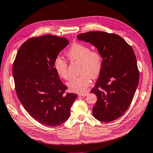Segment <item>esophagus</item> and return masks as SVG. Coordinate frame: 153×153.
<instances>
[{
	"mask_svg": "<svg viewBox=\"0 0 153 153\" xmlns=\"http://www.w3.org/2000/svg\"><path fill=\"white\" fill-rule=\"evenodd\" d=\"M88 92H82V93H79L78 94V96H86L87 95H88Z\"/></svg>",
	"mask_w": 153,
	"mask_h": 153,
	"instance_id": "1",
	"label": "esophagus"
}]
</instances>
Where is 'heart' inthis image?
Here are the masks:
<instances>
[{
	"label": "heart",
	"instance_id": "obj_1",
	"mask_svg": "<svg viewBox=\"0 0 153 153\" xmlns=\"http://www.w3.org/2000/svg\"><path fill=\"white\" fill-rule=\"evenodd\" d=\"M66 55L71 61H80V73L81 75L72 78L67 83L69 89L72 92L82 93L86 91L91 84V76L96 78L102 68V57L96 50H91L86 45L75 43L67 51ZM53 68L58 75L63 79L68 80L69 74L68 64L61 56H57L53 60Z\"/></svg>",
	"mask_w": 153,
	"mask_h": 153
}]
</instances>
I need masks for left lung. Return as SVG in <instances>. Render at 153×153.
<instances>
[{"label": "left lung", "instance_id": "left-lung-1", "mask_svg": "<svg viewBox=\"0 0 153 153\" xmlns=\"http://www.w3.org/2000/svg\"><path fill=\"white\" fill-rule=\"evenodd\" d=\"M94 46L101 54L102 68L92 93L97 96L94 117L109 123L121 117L130 105L139 82L137 59L130 45L121 36L92 31L77 36Z\"/></svg>", "mask_w": 153, "mask_h": 153}]
</instances>
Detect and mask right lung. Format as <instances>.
<instances>
[{
    "label": "right lung",
    "instance_id": "1",
    "mask_svg": "<svg viewBox=\"0 0 153 153\" xmlns=\"http://www.w3.org/2000/svg\"><path fill=\"white\" fill-rule=\"evenodd\" d=\"M69 44L68 39L45 35L29 39L18 50L13 66L18 98L32 117L57 126L66 121L77 94H65L53 68L54 59Z\"/></svg>",
    "mask_w": 153,
    "mask_h": 153
}]
</instances>
